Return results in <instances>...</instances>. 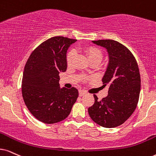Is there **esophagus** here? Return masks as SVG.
Here are the masks:
<instances>
[{
	"label": "esophagus",
	"mask_w": 156,
	"mask_h": 156,
	"mask_svg": "<svg viewBox=\"0 0 156 156\" xmlns=\"http://www.w3.org/2000/svg\"><path fill=\"white\" fill-rule=\"evenodd\" d=\"M86 94V91H84V90H79V96H83V95H85Z\"/></svg>",
	"instance_id": "34e87169"
}]
</instances>
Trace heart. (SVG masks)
<instances>
[{
  "label": "heart",
  "instance_id": "1",
  "mask_svg": "<svg viewBox=\"0 0 156 156\" xmlns=\"http://www.w3.org/2000/svg\"><path fill=\"white\" fill-rule=\"evenodd\" d=\"M84 52H86L90 62H94V61H98L100 62L102 60V58H103V54H102L101 50L96 47H86L84 49ZM75 55H76V53H75V51L73 50L69 51L68 55H67V63L69 66L72 64L75 58Z\"/></svg>",
  "mask_w": 156,
  "mask_h": 156
}]
</instances>
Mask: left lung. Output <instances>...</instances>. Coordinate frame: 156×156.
Returning <instances> with one entry per match:
<instances>
[{
  "label": "left lung",
  "instance_id": "8db88e82",
  "mask_svg": "<svg viewBox=\"0 0 156 156\" xmlns=\"http://www.w3.org/2000/svg\"><path fill=\"white\" fill-rule=\"evenodd\" d=\"M107 51L109 62L102 81L109 85L106 97L101 101L94 95L88 108L90 117L101 127L113 128L123 124L133 114L138 102L140 76L135 57L125 46L112 39L92 41Z\"/></svg>",
  "mask_w": 156,
  "mask_h": 156
}]
</instances>
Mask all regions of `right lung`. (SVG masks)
<instances>
[{"instance_id":"right-lung-1","label":"right lung","mask_w":156,"mask_h":156,"mask_svg":"<svg viewBox=\"0 0 156 156\" xmlns=\"http://www.w3.org/2000/svg\"><path fill=\"white\" fill-rule=\"evenodd\" d=\"M76 39L54 37L39 45L26 63L22 78L23 101L34 117L46 124L68 117L78 90L60 88V72L67 69V51Z\"/></svg>"}]
</instances>
